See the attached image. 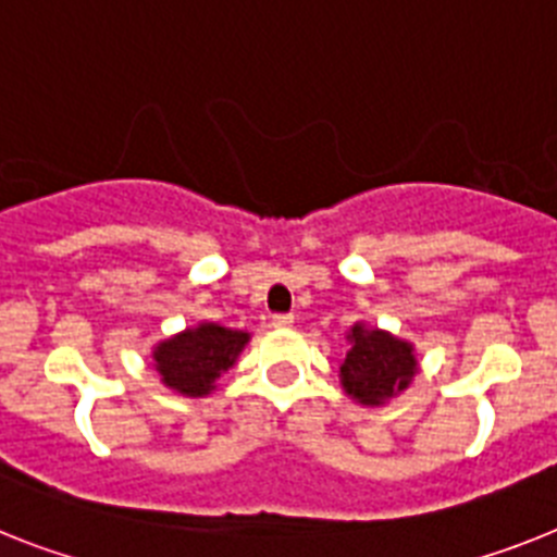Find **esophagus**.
Segmentation results:
<instances>
[{
  "instance_id": "34e87169",
  "label": "esophagus",
  "mask_w": 557,
  "mask_h": 557,
  "mask_svg": "<svg viewBox=\"0 0 557 557\" xmlns=\"http://www.w3.org/2000/svg\"><path fill=\"white\" fill-rule=\"evenodd\" d=\"M294 322V314H274L271 317V325H277V329H288Z\"/></svg>"
}]
</instances>
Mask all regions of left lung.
Here are the masks:
<instances>
[{
  "mask_svg": "<svg viewBox=\"0 0 557 557\" xmlns=\"http://www.w3.org/2000/svg\"><path fill=\"white\" fill-rule=\"evenodd\" d=\"M350 350L339 368L343 387L362 405H382L405 391L416 373L413 348L385 331L350 329Z\"/></svg>",
  "mask_w": 557,
  "mask_h": 557,
  "instance_id": "left-lung-1",
  "label": "left lung"
}]
</instances>
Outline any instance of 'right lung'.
Segmentation results:
<instances>
[{
	"mask_svg": "<svg viewBox=\"0 0 557 557\" xmlns=\"http://www.w3.org/2000/svg\"><path fill=\"white\" fill-rule=\"evenodd\" d=\"M249 334L228 331L214 322L172 336L156 348V366L163 385L186 396L209 394L223 371L235 366V357Z\"/></svg>",
	"mask_w": 557,
	"mask_h": 557,
	"instance_id": "add662e5",
	"label": "right lung"
}]
</instances>
